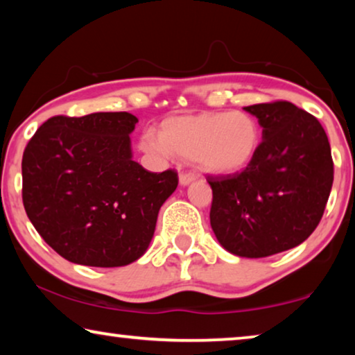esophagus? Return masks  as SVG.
Wrapping results in <instances>:
<instances>
[{
  "label": "esophagus",
  "mask_w": 355,
  "mask_h": 355,
  "mask_svg": "<svg viewBox=\"0 0 355 355\" xmlns=\"http://www.w3.org/2000/svg\"><path fill=\"white\" fill-rule=\"evenodd\" d=\"M178 180H180V184H182V187H187V184L194 182L196 175H194V173H191V172H180Z\"/></svg>",
  "instance_id": "34e87169"
}]
</instances>
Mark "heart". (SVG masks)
<instances>
[{
  "instance_id": "heart-1",
  "label": "heart",
  "mask_w": 355,
  "mask_h": 355,
  "mask_svg": "<svg viewBox=\"0 0 355 355\" xmlns=\"http://www.w3.org/2000/svg\"><path fill=\"white\" fill-rule=\"evenodd\" d=\"M261 129L245 111L172 116L159 134L146 132L140 148L153 155H177L205 172L231 175L245 171L260 151Z\"/></svg>"
}]
</instances>
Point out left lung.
I'll return each instance as SVG.
<instances>
[{"mask_svg": "<svg viewBox=\"0 0 355 355\" xmlns=\"http://www.w3.org/2000/svg\"><path fill=\"white\" fill-rule=\"evenodd\" d=\"M263 127L260 151L245 171L209 177L210 225L237 257L285 252L313 234L333 184V159L324 127L308 111L277 102L244 108Z\"/></svg>", "mask_w": 355, "mask_h": 355, "instance_id": "left-lung-1", "label": "left lung"}]
</instances>
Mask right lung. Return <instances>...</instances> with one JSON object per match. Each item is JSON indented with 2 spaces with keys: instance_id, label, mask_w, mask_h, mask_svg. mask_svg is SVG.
<instances>
[{
  "instance_id": "add662e5",
  "label": "right lung",
  "mask_w": 355,
  "mask_h": 355,
  "mask_svg": "<svg viewBox=\"0 0 355 355\" xmlns=\"http://www.w3.org/2000/svg\"><path fill=\"white\" fill-rule=\"evenodd\" d=\"M134 114L54 116L26 145L22 199L35 230L65 260L125 266L146 252L178 175L132 159Z\"/></svg>"
}]
</instances>
